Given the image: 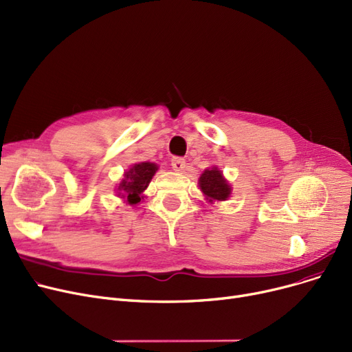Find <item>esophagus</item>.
Wrapping results in <instances>:
<instances>
[{
    "label": "esophagus",
    "instance_id": "esophagus-1",
    "mask_svg": "<svg viewBox=\"0 0 352 352\" xmlns=\"http://www.w3.org/2000/svg\"><path fill=\"white\" fill-rule=\"evenodd\" d=\"M171 166H173L174 171L181 173L186 168V160L184 158H179V157H174L171 160Z\"/></svg>",
    "mask_w": 352,
    "mask_h": 352
}]
</instances>
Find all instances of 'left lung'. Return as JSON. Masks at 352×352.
Listing matches in <instances>:
<instances>
[{"mask_svg": "<svg viewBox=\"0 0 352 352\" xmlns=\"http://www.w3.org/2000/svg\"><path fill=\"white\" fill-rule=\"evenodd\" d=\"M198 186H200L208 203L226 201L232 194L230 184L226 181V178L223 177V173L217 166H212L206 170L201 174L200 179H198Z\"/></svg>", "mask_w": 352, "mask_h": 352, "instance_id": "8db88e82", "label": "left lung"}]
</instances>
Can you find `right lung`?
Listing matches in <instances>:
<instances>
[{
	"label": "right lung",
	"instance_id": "obj_1",
	"mask_svg": "<svg viewBox=\"0 0 352 352\" xmlns=\"http://www.w3.org/2000/svg\"><path fill=\"white\" fill-rule=\"evenodd\" d=\"M157 171L158 165L154 162L133 164L124 174V179L119 182L118 195H120V198H125L131 206L138 204L141 200H144L142 192L146 190Z\"/></svg>",
	"mask_w": 352,
	"mask_h": 352
}]
</instances>
